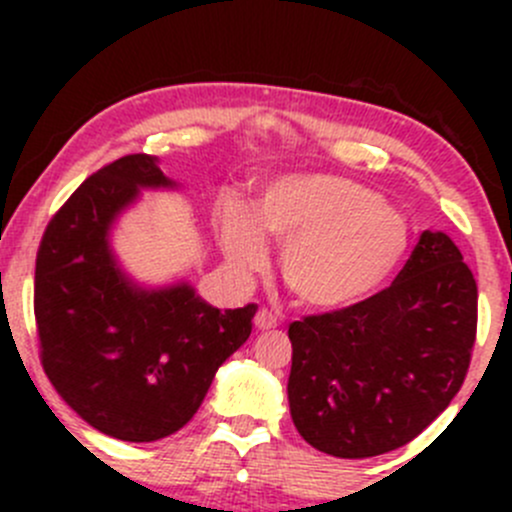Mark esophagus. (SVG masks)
<instances>
[{
    "mask_svg": "<svg viewBox=\"0 0 512 512\" xmlns=\"http://www.w3.org/2000/svg\"><path fill=\"white\" fill-rule=\"evenodd\" d=\"M255 327L257 329H275L277 327V314L272 309L262 307L260 312L255 314Z\"/></svg>",
    "mask_w": 512,
    "mask_h": 512,
    "instance_id": "34e87169",
    "label": "esophagus"
}]
</instances>
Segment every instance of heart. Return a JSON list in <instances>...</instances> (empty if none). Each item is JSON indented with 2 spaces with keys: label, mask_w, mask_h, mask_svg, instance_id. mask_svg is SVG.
I'll return each mask as SVG.
<instances>
[{
  "label": "heart",
  "mask_w": 512,
  "mask_h": 512,
  "mask_svg": "<svg viewBox=\"0 0 512 512\" xmlns=\"http://www.w3.org/2000/svg\"><path fill=\"white\" fill-rule=\"evenodd\" d=\"M282 247V280L309 309L352 307L406 260L409 220L374 188L344 175H285L265 188L257 218L237 200L220 205L225 255L240 275L267 265V242Z\"/></svg>",
  "instance_id": "b5f03b06"
}]
</instances>
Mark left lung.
Returning a JSON list of instances; mask_svg holds the SVG:
<instances>
[{"mask_svg": "<svg viewBox=\"0 0 512 512\" xmlns=\"http://www.w3.org/2000/svg\"><path fill=\"white\" fill-rule=\"evenodd\" d=\"M478 287L446 232L426 230L389 287L289 324V411L299 436L337 458L414 441L461 391Z\"/></svg>", "mask_w": 512, "mask_h": 512, "instance_id": "obj_1", "label": "left lung"}]
</instances>
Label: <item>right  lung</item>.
I'll use <instances>...</instances> for the list:
<instances>
[{
  "instance_id": "right-lung-1",
  "label": "right lung",
  "mask_w": 512,
  "mask_h": 512,
  "mask_svg": "<svg viewBox=\"0 0 512 512\" xmlns=\"http://www.w3.org/2000/svg\"><path fill=\"white\" fill-rule=\"evenodd\" d=\"M173 185L146 153L113 160L61 205L36 252L41 366L89 426L131 443L170 436L195 416L257 312V304L220 312L188 282L143 289L116 265L113 220L141 188Z\"/></svg>"
}]
</instances>
